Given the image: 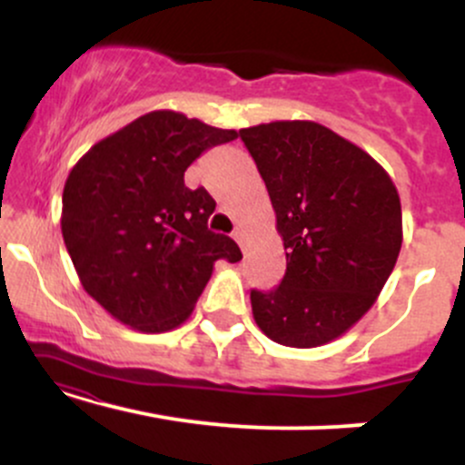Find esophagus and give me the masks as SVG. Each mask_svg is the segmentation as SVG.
I'll return each mask as SVG.
<instances>
[{
    "instance_id": "1",
    "label": "esophagus",
    "mask_w": 465,
    "mask_h": 465,
    "mask_svg": "<svg viewBox=\"0 0 465 465\" xmlns=\"http://www.w3.org/2000/svg\"><path fill=\"white\" fill-rule=\"evenodd\" d=\"M233 236V240H236V242L240 244V247H242V242H244V236H242V229H236V232L232 233Z\"/></svg>"
}]
</instances>
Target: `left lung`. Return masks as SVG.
Here are the masks:
<instances>
[{"label": "left lung", "instance_id": "1", "mask_svg": "<svg viewBox=\"0 0 465 465\" xmlns=\"http://www.w3.org/2000/svg\"><path fill=\"white\" fill-rule=\"evenodd\" d=\"M284 240L286 273L251 291L258 328L288 348L345 334L381 295L402 247L396 185L362 148L317 122L240 129Z\"/></svg>", "mask_w": 465, "mask_h": 465}]
</instances>
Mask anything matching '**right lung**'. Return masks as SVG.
Listing matches in <instances>:
<instances>
[{"label": "right lung", "instance_id": "1", "mask_svg": "<svg viewBox=\"0 0 465 465\" xmlns=\"http://www.w3.org/2000/svg\"><path fill=\"white\" fill-rule=\"evenodd\" d=\"M236 137L177 111H151L72 168L63 240L80 284L120 323L153 334L179 328L216 260L242 258L232 238L207 229L214 199L183 181L203 151Z\"/></svg>", "mask_w": 465, "mask_h": 465}]
</instances>
